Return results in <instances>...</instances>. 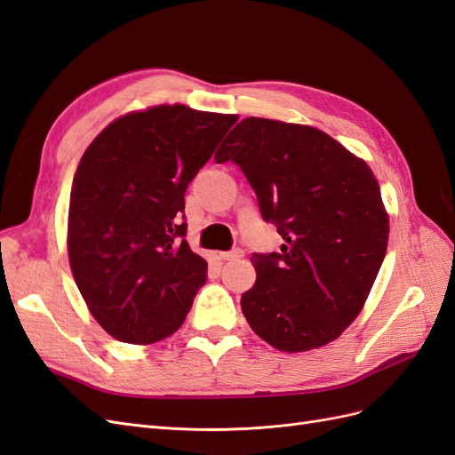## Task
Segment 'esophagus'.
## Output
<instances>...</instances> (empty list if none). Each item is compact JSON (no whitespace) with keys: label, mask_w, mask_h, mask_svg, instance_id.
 Segmentation results:
<instances>
[{"label":"esophagus","mask_w":455,"mask_h":455,"mask_svg":"<svg viewBox=\"0 0 455 455\" xmlns=\"http://www.w3.org/2000/svg\"><path fill=\"white\" fill-rule=\"evenodd\" d=\"M244 252L241 249H233V251H228V252H220V258L222 259H239L243 258Z\"/></svg>","instance_id":"34e87169"}]
</instances>
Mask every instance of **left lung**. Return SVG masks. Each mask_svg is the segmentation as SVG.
Wrapping results in <instances>:
<instances>
[{"instance_id": "left-lung-1", "label": "left lung", "mask_w": 455, "mask_h": 455, "mask_svg": "<svg viewBox=\"0 0 455 455\" xmlns=\"http://www.w3.org/2000/svg\"><path fill=\"white\" fill-rule=\"evenodd\" d=\"M214 159L239 164L284 241L281 252L251 258L244 319L284 353L334 341L361 313L387 252L374 172L326 132L264 117L237 123Z\"/></svg>"}]
</instances>
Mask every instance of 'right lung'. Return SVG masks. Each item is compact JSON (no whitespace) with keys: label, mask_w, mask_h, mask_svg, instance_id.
Segmentation results:
<instances>
[{"label":"right lung","mask_w":455,"mask_h":455,"mask_svg":"<svg viewBox=\"0 0 455 455\" xmlns=\"http://www.w3.org/2000/svg\"><path fill=\"white\" fill-rule=\"evenodd\" d=\"M235 121L154 106L109 123L81 157L68 256L89 311L116 339L146 346L182 326L206 281V261L184 239V194Z\"/></svg>","instance_id":"right-lung-1"}]
</instances>
